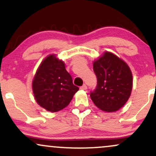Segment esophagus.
<instances>
[{"label": "esophagus", "instance_id": "obj_1", "mask_svg": "<svg viewBox=\"0 0 156 156\" xmlns=\"http://www.w3.org/2000/svg\"><path fill=\"white\" fill-rule=\"evenodd\" d=\"M80 89H82V90H87V85H86V84H83V86H82V87H80Z\"/></svg>", "mask_w": 156, "mask_h": 156}]
</instances>
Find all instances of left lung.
Listing matches in <instances>:
<instances>
[{"label": "left lung", "mask_w": 156, "mask_h": 156, "mask_svg": "<svg viewBox=\"0 0 156 156\" xmlns=\"http://www.w3.org/2000/svg\"><path fill=\"white\" fill-rule=\"evenodd\" d=\"M97 76L95 89L90 92L96 106L107 112H116L129 99L133 86L128 64L117 55L105 52L93 64Z\"/></svg>", "instance_id": "left-lung-1"}]
</instances>
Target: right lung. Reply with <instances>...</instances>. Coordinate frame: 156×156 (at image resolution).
<instances>
[{
  "label": "right lung",
  "mask_w": 156,
  "mask_h": 156,
  "mask_svg": "<svg viewBox=\"0 0 156 156\" xmlns=\"http://www.w3.org/2000/svg\"><path fill=\"white\" fill-rule=\"evenodd\" d=\"M32 88L37 103L46 110L56 112L67 107L78 91L62 61L51 55L37 69Z\"/></svg>",
  "instance_id": "1"
}]
</instances>
